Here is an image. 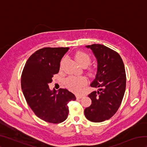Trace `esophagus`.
<instances>
[{"instance_id":"1","label":"esophagus","mask_w":147,"mask_h":147,"mask_svg":"<svg viewBox=\"0 0 147 147\" xmlns=\"http://www.w3.org/2000/svg\"><path fill=\"white\" fill-rule=\"evenodd\" d=\"M76 97L77 99H80L83 97L82 95H80V94H76Z\"/></svg>"}]
</instances>
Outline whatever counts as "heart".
Wrapping results in <instances>:
<instances>
[{
    "label": "heart",
    "mask_w": 147,
    "mask_h": 147,
    "mask_svg": "<svg viewBox=\"0 0 147 147\" xmlns=\"http://www.w3.org/2000/svg\"><path fill=\"white\" fill-rule=\"evenodd\" d=\"M76 60L81 65L85 67L87 73L90 76H94L96 74V68L93 66L89 65L91 61V56L86 52L82 51H77L74 55ZM66 86L71 90L74 92H79L82 87L86 85L87 79L86 77L80 76H70L65 80Z\"/></svg>",
    "instance_id": "obj_1"
}]
</instances>
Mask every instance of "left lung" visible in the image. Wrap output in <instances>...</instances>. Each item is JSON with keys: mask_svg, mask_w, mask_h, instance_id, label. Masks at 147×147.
Segmentation results:
<instances>
[{"mask_svg": "<svg viewBox=\"0 0 147 147\" xmlns=\"http://www.w3.org/2000/svg\"><path fill=\"white\" fill-rule=\"evenodd\" d=\"M86 47L97 59V73L91 86L98 91L88 95L91 104L84 114L89 121L100 123L110 119L120 107L126 89L125 69L121 57L113 50L100 44Z\"/></svg>", "mask_w": 147, "mask_h": 147, "instance_id": "obj_1", "label": "left lung"}]
</instances>
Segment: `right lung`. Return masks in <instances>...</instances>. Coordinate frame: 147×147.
Wrapping results in <instances>:
<instances>
[{
  "instance_id": "add662e5",
  "label": "right lung",
  "mask_w": 147,
  "mask_h": 147,
  "mask_svg": "<svg viewBox=\"0 0 147 147\" xmlns=\"http://www.w3.org/2000/svg\"><path fill=\"white\" fill-rule=\"evenodd\" d=\"M69 47H45L32 54L21 75V88L27 103L39 118L58 124L67 118L69 101L75 100L73 93L66 89L51 91L49 84L58 73L60 61Z\"/></svg>"
}]
</instances>
